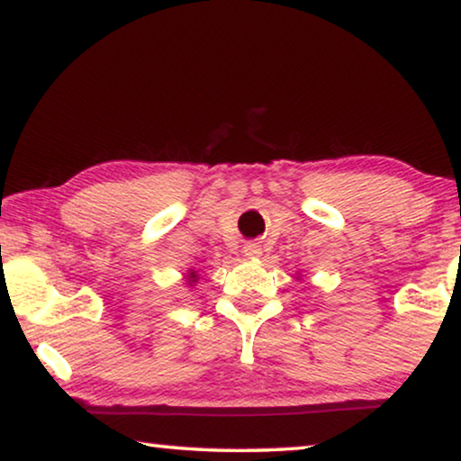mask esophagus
<instances>
[{"label": "esophagus", "instance_id": "1", "mask_svg": "<svg viewBox=\"0 0 461 461\" xmlns=\"http://www.w3.org/2000/svg\"><path fill=\"white\" fill-rule=\"evenodd\" d=\"M244 255L246 257H261V246H258L257 242H246L244 244Z\"/></svg>", "mask_w": 461, "mask_h": 461}]
</instances>
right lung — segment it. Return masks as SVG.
<instances>
[{"label":"right lung","mask_w":461,"mask_h":461,"mask_svg":"<svg viewBox=\"0 0 461 461\" xmlns=\"http://www.w3.org/2000/svg\"><path fill=\"white\" fill-rule=\"evenodd\" d=\"M196 280H198V274H196V271H194V269H190V274H187V282L194 284Z\"/></svg>","instance_id":"add662e5"}]
</instances>
